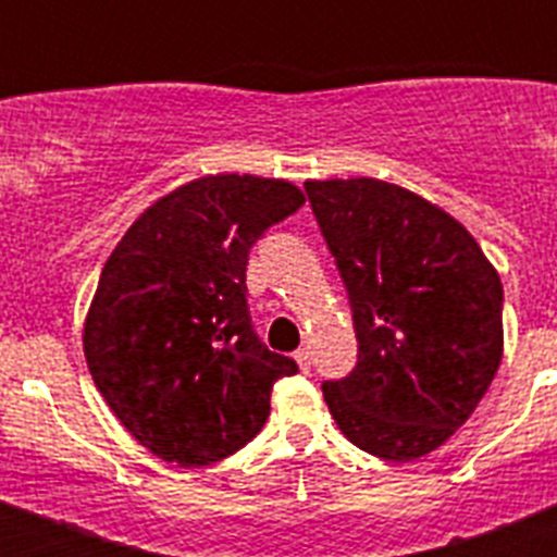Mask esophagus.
I'll list each match as a JSON object with an SVG mask.
<instances>
[{
  "instance_id": "1",
  "label": "esophagus",
  "mask_w": 557,
  "mask_h": 557,
  "mask_svg": "<svg viewBox=\"0 0 557 557\" xmlns=\"http://www.w3.org/2000/svg\"><path fill=\"white\" fill-rule=\"evenodd\" d=\"M295 362H298V368H301L304 373H309V368H312V354H309L307 348H298V351H295Z\"/></svg>"
}]
</instances>
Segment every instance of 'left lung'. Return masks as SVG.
I'll return each mask as SVG.
<instances>
[{
	"instance_id": "obj_1",
	"label": "left lung",
	"mask_w": 557,
	"mask_h": 557,
	"mask_svg": "<svg viewBox=\"0 0 557 557\" xmlns=\"http://www.w3.org/2000/svg\"><path fill=\"white\" fill-rule=\"evenodd\" d=\"M357 332V366L323 382L343 435L391 462L460 430L502 362V282L444 209L376 178L307 181Z\"/></svg>"
}]
</instances>
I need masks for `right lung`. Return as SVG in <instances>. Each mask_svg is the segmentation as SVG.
<instances>
[{"instance_id":"obj_1","label":"right lung","mask_w":557,"mask_h":557,"mask_svg":"<svg viewBox=\"0 0 557 557\" xmlns=\"http://www.w3.org/2000/svg\"><path fill=\"white\" fill-rule=\"evenodd\" d=\"M304 206L298 186L209 175L170 191L127 228L97 284L83 351L97 391L145 449L184 469L243 449L270 391L298 373L248 312V253Z\"/></svg>"}]
</instances>
